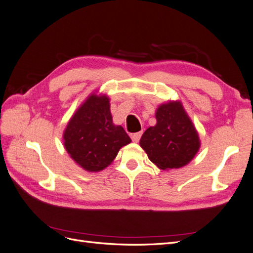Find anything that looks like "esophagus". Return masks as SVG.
I'll return each instance as SVG.
<instances>
[{"mask_svg":"<svg viewBox=\"0 0 253 253\" xmlns=\"http://www.w3.org/2000/svg\"><path fill=\"white\" fill-rule=\"evenodd\" d=\"M141 132H138V133H135V134H133L132 136H131V138H132V140L134 141V142H138L139 140H140V137H141Z\"/></svg>","mask_w":253,"mask_h":253,"instance_id":"obj_1","label":"esophagus"}]
</instances>
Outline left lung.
<instances>
[{"mask_svg": "<svg viewBox=\"0 0 253 253\" xmlns=\"http://www.w3.org/2000/svg\"><path fill=\"white\" fill-rule=\"evenodd\" d=\"M156 126L143 133L140 147L159 169H177L188 165L200 150L201 141L194 125L179 101L159 105Z\"/></svg>", "mask_w": 253, "mask_h": 253, "instance_id": "1", "label": "left lung"}]
</instances>
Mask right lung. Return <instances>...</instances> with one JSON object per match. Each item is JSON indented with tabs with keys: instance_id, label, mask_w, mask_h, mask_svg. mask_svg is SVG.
<instances>
[{
	"instance_id": "add662e5",
	"label": "right lung",
	"mask_w": 253,
	"mask_h": 253,
	"mask_svg": "<svg viewBox=\"0 0 253 253\" xmlns=\"http://www.w3.org/2000/svg\"><path fill=\"white\" fill-rule=\"evenodd\" d=\"M64 147L85 171L99 172L131 142L121 126L113 124L110 99L91 94L73 115L63 134Z\"/></svg>"
}]
</instances>
